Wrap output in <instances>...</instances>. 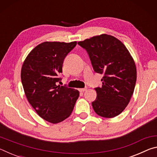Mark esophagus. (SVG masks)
Here are the masks:
<instances>
[{"label": "esophagus", "mask_w": 157, "mask_h": 157, "mask_svg": "<svg viewBox=\"0 0 157 157\" xmlns=\"http://www.w3.org/2000/svg\"><path fill=\"white\" fill-rule=\"evenodd\" d=\"M87 88H83V89H79V91L80 92H84L85 91H86Z\"/></svg>", "instance_id": "34e87169"}]
</instances>
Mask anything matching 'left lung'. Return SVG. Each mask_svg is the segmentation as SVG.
<instances>
[{
	"instance_id": "8db88e82",
	"label": "left lung",
	"mask_w": 157,
	"mask_h": 157,
	"mask_svg": "<svg viewBox=\"0 0 157 157\" xmlns=\"http://www.w3.org/2000/svg\"><path fill=\"white\" fill-rule=\"evenodd\" d=\"M78 44L88 52L95 72L103 75L102 86L95 89V112L104 118L119 115L129 104L136 82V65L128 50L116 37L106 34Z\"/></svg>"
}]
</instances>
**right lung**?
Here are the masks:
<instances>
[{"label":"right lung","mask_w":157,"mask_h":157,"mask_svg":"<svg viewBox=\"0 0 157 157\" xmlns=\"http://www.w3.org/2000/svg\"><path fill=\"white\" fill-rule=\"evenodd\" d=\"M76 44L45 41L29 53L21 68V82L29 103L49 123H60L70 116L79 95L78 90L57 85L63 60Z\"/></svg>","instance_id":"add662e5"}]
</instances>
